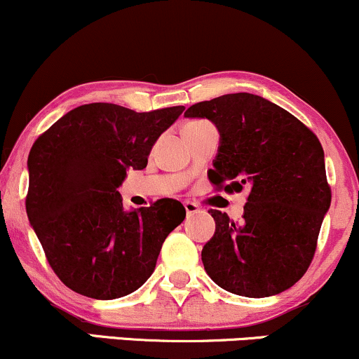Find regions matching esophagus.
<instances>
[{"instance_id": "1", "label": "esophagus", "mask_w": 359, "mask_h": 359, "mask_svg": "<svg viewBox=\"0 0 359 359\" xmlns=\"http://www.w3.org/2000/svg\"><path fill=\"white\" fill-rule=\"evenodd\" d=\"M184 208H185V212H187V216H191V214H196L199 212V204L192 203V201H185L184 203Z\"/></svg>"}]
</instances>
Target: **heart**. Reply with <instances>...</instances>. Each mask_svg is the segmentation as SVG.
I'll return each instance as SVG.
<instances>
[{"instance_id":"b5f03b06","label":"heart","mask_w":359,"mask_h":359,"mask_svg":"<svg viewBox=\"0 0 359 359\" xmlns=\"http://www.w3.org/2000/svg\"><path fill=\"white\" fill-rule=\"evenodd\" d=\"M199 123H203V121H194V123H189L187 126H194V125H199Z\"/></svg>"}]
</instances>
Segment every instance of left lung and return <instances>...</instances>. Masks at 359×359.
<instances>
[{
  "mask_svg": "<svg viewBox=\"0 0 359 359\" xmlns=\"http://www.w3.org/2000/svg\"><path fill=\"white\" fill-rule=\"evenodd\" d=\"M185 116L208 118L219 131L209 180L226 192L250 185L240 222L209 211L216 231L201 255L204 270L243 297L287 290L311 265L331 205L320 142L294 114L250 93L197 102Z\"/></svg>",
  "mask_w": 359,
  "mask_h": 359,
  "instance_id": "1",
  "label": "left lung"
}]
</instances>
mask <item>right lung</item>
<instances>
[{"mask_svg":"<svg viewBox=\"0 0 359 359\" xmlns=\"http://www.w3.org/2000/svg\"><path fill=\"white\" fill-rule=\"evenodd\" d=\"M184 106L137 113L111 102L69 111L28 155L27 214L48 265L64 285L90 299L125 297L150 278L184 205L158 199L123 209L116 189L142 170L160 135Z\"/></svg>","mask_w":359,"mask_h":359,"instance_id":"right-lung-1","label":"right lung"}]
</instances>
